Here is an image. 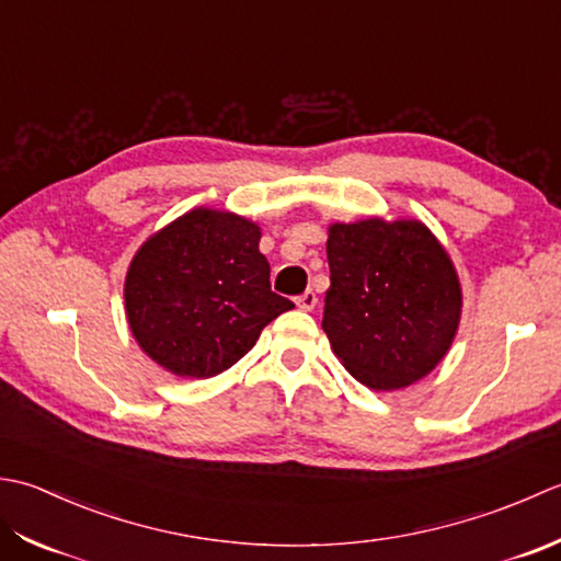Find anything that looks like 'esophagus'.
<instances>
[{
    "label": "esophagus",
    "mask_w": 561,
    "mask_h": 561,
    "mask_svg": "<svg viewBox=\"0 0 561 561\" xmlns=\"http://www.w3.org/2000/svg\"><path fill=\"white\" fill-rule=\"evenodd\" d=\"M314 305H317L314 290H305L300 297H297V307H300V310H305V312L314 310Z\"/></svg>",
    "instance_id": "esophagus-1"
}]
</instances>
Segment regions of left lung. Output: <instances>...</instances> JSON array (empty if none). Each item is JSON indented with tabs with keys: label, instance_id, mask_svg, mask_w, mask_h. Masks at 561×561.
I'll return each instance as SVG.
<instances>
[{
	"label": "left lung",
	"instance_id": "1",
	"mask_svg": "<svg viewBox=\"0 0 561 561\" xmlns=\"http://www.w3.org/2000/svg\"><path fill=\"white\" fill-rule=\"evenodd\" d=\"M327 259L322 329L344 368L370 390H399L436 368L460 324L462 290L428 227L336 222Z\"/></svg>",
	"mask_w": 561,
	"mask_h": 561
}]
</instances>
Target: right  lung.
Returning <instances> with one entry per match:
<instances>
[{"mask_svg":"<svg viewBox=\"0 0 561 561\" xmlns=\"http://www.w3.org/2000/svg\"><path fill=\"white\" fill-rule=\"evenodd\" d=\"M259 239V225L247 217L196 208L137 249L125 276V314L147 356L179 377H213L293 310L271 290Z\"/></svg>","mask_w":561,"mask_h":561,"instance_id":"right-lung-1","label":"right lung"}]
</instances>
